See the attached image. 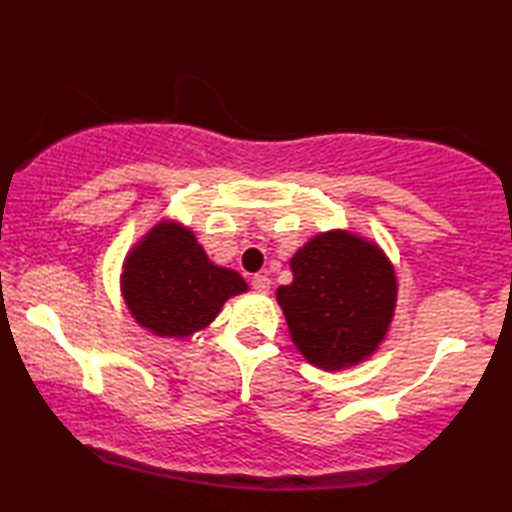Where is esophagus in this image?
<instances>
[{
  "label": "esophagus",
  "instance_id": "obj_1",
  "mask_svg": "<svg viewBox=\"0 0 512 512\" xmlns=\"http://www.w3.org/2000/svg\"><path fill=\"white\" fill-rule=\"evenodd\" d=\"M269 285H271V280H269L265 274H256V276L252 278V287L258 291V294H267Z\"/></svg>",
  "mask_w": 512,
  "mask_h": 512
}]
</instances>
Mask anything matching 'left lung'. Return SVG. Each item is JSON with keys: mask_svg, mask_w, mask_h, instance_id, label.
<instances>
[{"mask_svg": "<svg viewBox=\"0 0 512 512\" xmlns=\"http://www.w3.org/2000/svg\"><path fill=\"white\" fill-rule=\"evenodd\" d=\"M294 280L276 289L291 342L309 364L342 371L387 340L398 278L382 247L349 229L311 236L289 258Z\"/></svg>", "mask_w": 512, "mask_h": 512, "instance_id": "1", "label": "left lung"}]
</instances>
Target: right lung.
<instances>
[{
    "instance_id": "right-lung-1",
    "label": "right lung",
    "mask_w": 512,
    "mask_h": 512,
    "mask_svg": "<svg viewBox=\"0 0 512 512\" xmlns=\"http://www.w3.org/2000/svg\"><path fill=\"white\" fill-rule=\"evenodd\" d=\"M119 287L139 327L176 340L210 327L229 298L249 289L238 271L212 263L190 227L165 218L125 254Z\"/></svg>"
}]
</instances>
